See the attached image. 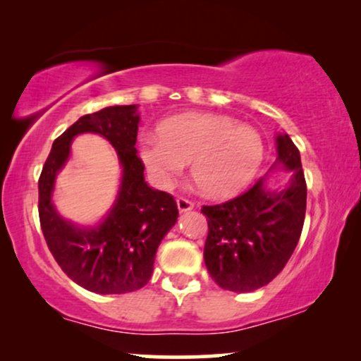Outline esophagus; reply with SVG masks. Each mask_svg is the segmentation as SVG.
Instances as JSON below:
<instances>
[{"mask_svg": "<svg viewBox=\"0 0 361 361\" xmlns=\"http://www.w3.org/2000/svg\"><path fill=\"white\" fill-rule=\"evenodd\" d=\"M177 209H179L180 214H185V212H189V210L194 209V204H192L190 200L182 199V197H179V199H177Z\"/></svg>", "mask_w": 361, "mask_h": 361, "instance_id": "34e87169", "label": "esophagus"}]
</instances>
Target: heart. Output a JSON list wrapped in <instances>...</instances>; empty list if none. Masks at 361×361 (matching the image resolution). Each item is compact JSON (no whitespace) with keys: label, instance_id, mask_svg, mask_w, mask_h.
<instances>
[{"label":"heart","instance_id":"obj_1","mask_svg":"<svg viewBox=\"0 0 361 361\" xmlns=\"http://www.w3.org/2000/svg\"><path fill=\"white\" fill-rule=\"evenodd\" d=\"M140 157L151 180L171 189L190 161V176L202 194L228 199L250 185L264 159L259 131L216 113L171 116L159 133L140 137Z\"/></svg>","mask_w":361,"mask_h":361}]
</instances>
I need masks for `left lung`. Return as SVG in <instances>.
<instances>
[{"label": "left lung", "mask_w": 361, "mask_h": 361, "mask_svg": "<svg viewBox=\"0 0 361 361\" xmlns=\"http://www.w3.org/2000/svg\"><path fill=\"white\" fill-rule=\"evenodd\" d=\"M276 137V161L269 172L286 171L283 187L261 177L246 194L204 207L209 221L204 259L221 289L251 293L281 273L298 246L305 216L307 187L299 149L286 133Z\"/></svg>", "instance_id": "8db88e82"}]
</instances>
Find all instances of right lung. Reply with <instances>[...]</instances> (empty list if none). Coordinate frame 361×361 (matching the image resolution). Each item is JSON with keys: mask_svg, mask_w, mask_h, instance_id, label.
<instances>
[{"mask_svg": "<svg viewBox=\"0 0 361 361\" xmlns=\"http://www.w3.org/2000/svg\"><path fill=\"white\" fill-rule=\"evenodd\" d=\"M137 108L113 105L78 118L54 141L39 179V219L49 250L73 283L97 294H125L146 286L156 251L179 216L176 200L145 180L135 147ZM85 132L105 137L122 167L116 200L93 226L63 219L53 204L58 172L70 159L73 140Z\"/></svg>", "mask_w": 361, "mask_h": 361, "instance_id": "obj_1", "label": "right lung"}]
</instances>
